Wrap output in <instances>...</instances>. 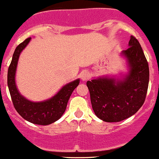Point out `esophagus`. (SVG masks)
I'll return each instance as SVG.
<instances>
[{
  "label": "esophagus",
  "mask_w": 159,
  "mask_h": 159,
  "mask_svg": "<svg viewBox=\"0 0 159 159\" xmlns=\"http://www.w3.org/2000/svg\"><path fill=\"white\" fill-rule=\"evenodd\" d=\"M89 77H90V75H89V73L88 71H83L80 73V78L83 81H86V80H89Z\"/></svg>",
  "instance_id": "34e87169"
}]
</instances>
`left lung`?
I'll return each instance as SVG.
<instances>
[{
	"label": "left lung",
	"mask_w": 159,
	"mask_h": 159,
	"mask_svg": "<svg viewBox=\"0 0 159 159\" xmlns=\"http://www.w3.org/2000/svg\"><path fill=\"white\" fill-rule=\"evenodd\" d=\"M125 59L128 73L120 78L100 76L86 82L93 110L100 120L119 122L134 115L144 103L149 82V68L139 42L131 36Z\"/></svg>",
	"instance_id": "left-lung-1"
}]
</instances>
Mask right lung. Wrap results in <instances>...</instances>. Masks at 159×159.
Wrapping results in <instances>:
<instances>
[{"mask_svg":"<svg viewBox=\"0 0 159 159\" xmlns=\"http://www.w3.org/2000/svg\"><path fill=\"white\" fill-rule=\"evenodd\" d=\"M30 41L31 38H28L15 48L7 72V86L15 110L25 120L34 125H48L59 120L64 114L72 93L79 85L80 79L66 84L53 97L43 101L34 102L25 98L17 88L15 75L20 55Z\"/></svg>","mask_w":159,"mask_h":159,"instance_id":"right-lung-1","label":"right lung"}]
</instances>
